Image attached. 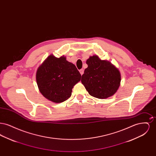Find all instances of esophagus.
I'll use <instances>...</instances> for the list:
<instances>
[{
  "label": "esophagus",
  "instance_id": "1",
  "mask_svg": "<svg viewBox=\"0 0 156 156\" xmlns=\"http://www.w3.org/2000/svg\"><path fill=\"white\" fill-rule=\"evenodd\" d=\"M80 74L81 75H82L83 74V73H84V71H83V69H81L80 70Z\"/></svg>",
  "mask_w": 156,
  "mask_h": 156
}]
</instances>
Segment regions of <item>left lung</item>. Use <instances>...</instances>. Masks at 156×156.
<instances>
[{
  "mask_svg": "<svg viewBox=\"0 0 156 156\" xmlns=\"http://www.w3.org/2000/svg\"><path fill=\"white\" fill-rule=\"evenodd\" d=\"M88 67L82 75L81 82L89 95L99 99L113 95L119 88L121 76L118 69L111 62L97 55L87 60Z\"/></svg>",
  "mask_w": 156,
  "mask_h": 156,
  "instance_id": "left-lung-1",
  "label": "left lung"
}]
</instances>
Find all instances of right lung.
Masks as SVG:
<instances>
[{
    "label": "right lung",
    "instance_id": "add662e5",
    "mask_svg": "<svg viewBox=\"0 0 156 156\" xmlns=\"http://www.w3.org/2000/svg\"><path fill=\"white\" fill-rule=\"evenodd\" d=\"M81 75L66 57L49 55L38 67L36 81L40 92L47 99L61 103L71 96L72 89L81 80Z\"/></svg>",
    "mask_w": 156,
    "mask_h": 156
}]
</instances>
